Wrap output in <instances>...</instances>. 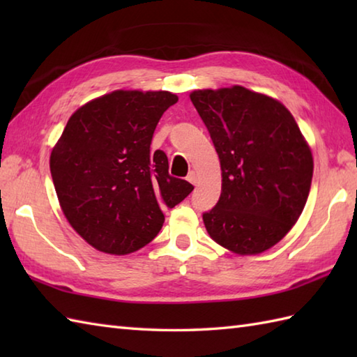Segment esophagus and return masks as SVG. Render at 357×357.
<instances>
[{"label": "esophagus", "mask_w": 357, "mask_h": 357, "mask_svg": "<svg viewBox=\"0 0 357 357\" xmlns=\"http://www.w3.org/2000/svg\"><path fill=\"white\" fill-rule=\"evenodd\" d=\"M187 181L188 183H192L193 185H196V183H198V176H196L195 172H188L187 174Z\"/></svg>", "instance_id": "34e87169"}]
</instances>
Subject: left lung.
<instances>
[{
	"label": "left lung",
	"mask_w": 357,
	"mask_h": 357,
	"mask_svg": "<svg viewBox=\"0 0 357 357\" xmlns=\"http://www.w3.org/2000/svg\"><path fill=\"white\" fill-rule=\"evenodd\" d=\"M190 100L222 170L208 234L238 255L276 245L298 221L312 187L313 156L284 104L242 86L195 90Z\"/></svg>",
	"instance_id": "1"
}]
</instances>
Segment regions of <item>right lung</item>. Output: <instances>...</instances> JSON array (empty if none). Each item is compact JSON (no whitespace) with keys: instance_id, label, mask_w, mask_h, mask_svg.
I'll return each mask as SVG.
<instances>
[{"instance_id":"1","label":"right lung","mask_w":357,"mask_h":357,"mask_svg":"<svg viewBox=\"0 0 357 357\" xmlns=\"http://www.w3.org/2000/svg\"><path fill=\"white\" fill-rule=\"evenodd\" d=\"M170 92L115 90L73 113L53 147L50 173L59 206L79 236L100 252L128 255L153 241L193 185L169 173L162 150L150 151Z\"/></svg>"}]
</instances>
